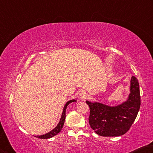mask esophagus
Returning a JSON list of instances; mask_svg holds the SVG:
<instances>
[{
	"instance_id": "obj_1",
	"label": "esophagus",
	"mask_w": 153,
	"mask_h": 153,
	"mask_svg": "<svg viewBox=\"0 0 153 153\" xmlns=\"http://www.w3.org/2000/svg\"><path fill=\"white\" fill-rule=\"evenodd\" d=\"M79 97L81 99V100H82V99H85V97H87L86 92H85L84 90H81L79 92Z\"/></svg>"
}]
</instances>
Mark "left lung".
I'll list each match as a JSON object with an SVG mask.
<instances>
[{"label": "left lung", "mask_w": 153, "mask_h": 153, "mask_svg": "<svg viewBox=\"0 0 153 153\" xmlns=\"http://www.w3.org/2000/svg\"><path fill=\"white\" fill-rule=\"evenodd\" d=\"M130 83V93L126 100L116 105L86 101L90 108L89 124L97 134L120 136L129 130L140 107V88L137 79L132 76Z\"/></svg>", "instance_id": "1"}]
</instances>
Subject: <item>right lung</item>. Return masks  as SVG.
<instances>
[{"mask_svg": "<svg viewBox=\"0 0 153 153\" xmlns=\"http://www.w3.org/2000/svg\"><path fill=\"white\" fill-rule=\"evenodd\" d=\"M75 101H76V100L73 99V100L68 101L66 103V104L64 106L63 111H62V116H61L60 121H59V123L58 124V125L56 126L54 128H53V130H51L50 132H49L45 134L40 135V136H36V137L38 138H42V139H48V138H50L53 137L54 136L57 135L59 132H60L61 130H62V128H63L64 121H65L66 111L67 107H68V105H69V103H72V102H75Z\"/></svg>", "mask_w": 153, "mask_h": 153, "instance_id": "add662e5", "label": "right lung"}]
</instances>
